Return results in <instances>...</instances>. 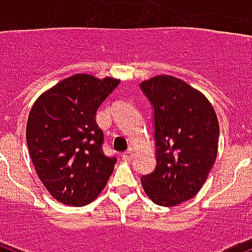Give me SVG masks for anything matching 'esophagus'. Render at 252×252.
<instances>
[{"label":"esophagus","mask_w":252,"mask_h":252,"mask_svg":"<svg viewBox=\"0 0 252 252\" xmlns=\"http://www.w3.org/2000/svg\"><path fill=\"white\" fill-rule=\"evenodd\" d=\"M122 157L126 159V161H130L132 159V157H133V150H132V148H129V149L126 150V152H124V153L122 154Z\"/></svg>","instance_id":"esophagus-1"}]
</instances>
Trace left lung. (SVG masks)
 I'll use <instances>...</instances> for the list:
<instances>
[{
	"instance_id": "8db88e82",
	"label": "left lung",
	"mask_w": 252,
	"mask_h": 252,
	"mask_svg": "<svg viewBox=\"0 0 252 252\" xmlns=\"http://www.w3.org/2000/svg\"><path fill=\"white\" fill-rule=\"evenodd\" d=\"M154 108L157 166L141 176L153 203L175 207L192 199L215 165L220 126L205 95L172 76L140 84Z\"/></svg>"
}]
</instances>
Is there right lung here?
Listing matches in <instances>:
<instances>
[{"label":"right lung","instance_id":"obj_1","mask_svg":"<svg viewBox=\"0 0 252 252\" xmlns=\"http://www.w3.org/2000/svg\"><path fill=\"white\" fill-rule=\"evenodd\" d=\"M120 84L74 74L39 96L30 111L26 140L41 183L60 203L81 207L106 187L116 158L103 153L95 115Z\"/></svg>","mask_w":252,"mask_h":252}]
</instances>
